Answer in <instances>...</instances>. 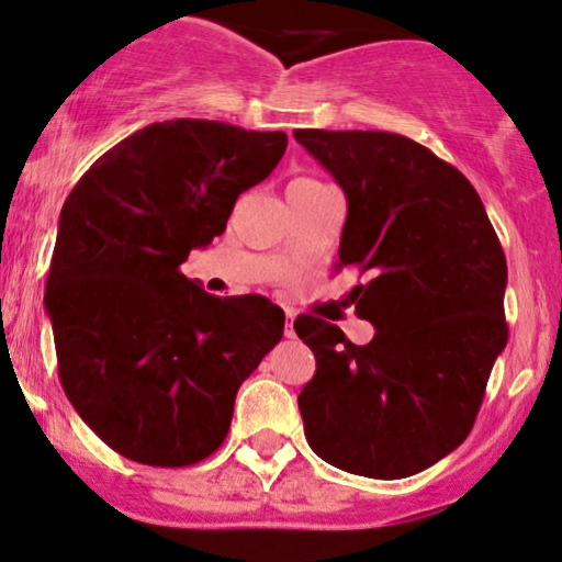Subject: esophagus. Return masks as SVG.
Listing matches in <instances>:
<instances>
[{"label": "esophagus", "mask_w": 562, "mask_h": 562, "mask_svg": "<svg viewBox=\"0 0 562 562\" xmlns=\"http://www.w3.org/2000/svg\"><path fill=\"white\" fill-rule=\"evenodd\" d=\"M293 318H295V314H293V311H288V324H285V337H295V329H293Z\"/></svg>", "instance_id": "34e87169"}]
</instances>
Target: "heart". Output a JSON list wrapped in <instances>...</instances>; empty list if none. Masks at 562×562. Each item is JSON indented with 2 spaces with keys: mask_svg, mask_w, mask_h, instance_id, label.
<instances>
[{
  "mask_svg": "<svg viewBox=\"0 0 562 562\" xmlns=\"http://www.w3.org/2000/svg\"><path fill=\"white\" fill-rule=\"evenodd\" d=\"M316 187H324V183H318L314 179H295L290 183V189H316Z\"/></svg>",
  "mask_w": 562,
  "mask_h": 562,
  "instance_id": "obj_1",
  "label": "heart"
}]
</instances>
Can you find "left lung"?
Returning a JSON list of instances; mask_svg holds the SVG:
<instances>
[{"label": "left lung", "mask_w": 562, "mask_h": 562, "mask_svg": "<svg viewBox=\"0 0 562 562\" xmlns=\"http://www.w3.org/2000/svg\"><path fill=\"white\" fill-rule=\"evenodd\" d=\"M293 134L345 191L337 269L371 274L350 301L375 326L352 345L324 318H295L316 358L297 396L305 440L337 470L409 477L470 436L508 342L506 254L472 183L428 147L392 132Z\"/></svg>", "instance_id": "8db88e82"}]
</instances>
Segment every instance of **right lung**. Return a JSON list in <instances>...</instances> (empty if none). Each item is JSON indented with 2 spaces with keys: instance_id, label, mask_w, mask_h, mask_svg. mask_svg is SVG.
Here are the masks:
<instances>
[{
  "instance_id": "1",
  "label": "right lung",
  "mask_w": 562,
  "mask_h": 562,
  "mask_svg": "<svg viewBox=\"0 0 562 562\" xmlns=\"http://www.w3.org/2000/svg\"><path fill=\"white\" fill-rule=\"evenodd\" d=\"M285 147V132L173 119L130 134L69 191L44 295L59 381L122 457L207 459L240 383L282 339L280 305L204 293L181 265L225 231Z\"/></svg>"
}]
</instances>
